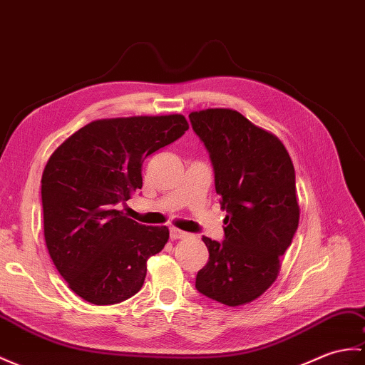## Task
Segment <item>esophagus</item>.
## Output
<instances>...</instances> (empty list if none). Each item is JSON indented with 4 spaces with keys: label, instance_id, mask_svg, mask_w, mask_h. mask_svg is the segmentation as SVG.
<instances>
[{
    "label": "esophagus",
    "instance_id": "1",
    "mask_svg": "<svg viewBox=\"0 0 365 365\" xmlns=\"http://www.w3.org/2000/svg\"><path fill=\"white\" fill-rule=\"evenodd\" d=\"M169 235H171V240H185L190 236V233L182 232L179 228H171V230H169Z\"/></svg>",
    "mask_w": 365,
    "mask_h": 365
}]
</instances>
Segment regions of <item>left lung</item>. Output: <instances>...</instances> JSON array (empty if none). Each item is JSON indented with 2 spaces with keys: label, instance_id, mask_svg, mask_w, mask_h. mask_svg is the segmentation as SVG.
Instances as JSON below:
<instances>
[{
  "label": "left lung",
  "instance_id": "obj_1",
  "mask_svg": "<svg viewBox=\"0 0 365 365\" xmlns=\"http://www.w3.org/2000/svg\"><path fill=\"white\" fill-rule=\"evenodd\" d=\"M205 146L221 196L224 241L202 236L210 258L196 289L228 307L258 299L275 282L299 227L295 171L283 143L236 110L190 113Z\"/></svg>",
  "mask_w": 365,
  "mask_h": 365
}]
</instances>
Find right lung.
I'll return each instance as SVG.
<instances>
[{
  "mask_svg": "<svg viewBox=\"0 0 365 365\" xmlns=\"http://www.w3.org/2000/svg\"><path fill=\"white\" fill-rule=\"evenodd\" d=\"M186 130L182 115L99 120L48 160L41 177L46 247L83 300L115 304L141 289L146 262L165 247L169 230L129 219L120 205L141 190L146 157Z\"/></svg>",
  "mask_w": 365,
  "mask_h": 365,
  "instance_id": "obj_1",
  "label": "right lung"
}]
</instances>
